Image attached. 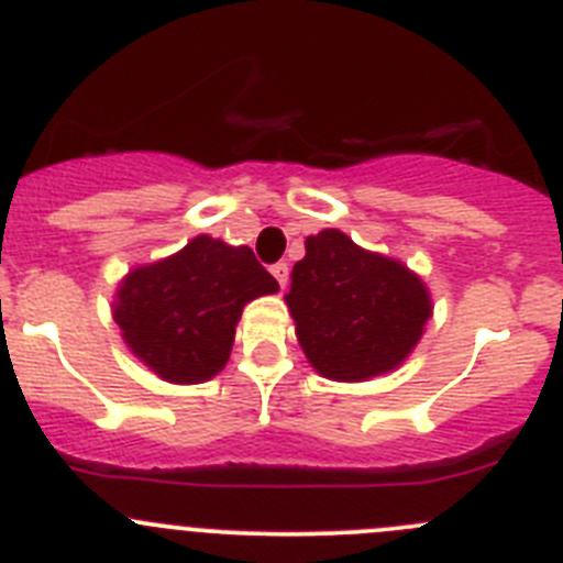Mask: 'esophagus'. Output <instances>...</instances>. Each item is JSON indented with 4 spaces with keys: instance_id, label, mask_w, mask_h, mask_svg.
<instances>
[{
    "instance_id": "34e87169",
    "label": "esophagus",
    "mask_w": 563,
    "mask_h": 563,
    "mask_svg": "<svg viewBox=\"0 0 563 563\" xmlns=\"http://www.w3.org/2000/svg\"><path fill=\"white\" fill-rule=\"evenodd\" d=\"M272 275H275V280L280 283V288H286V283H288V264H275V266H272Z\"/></svg>"
}]
</instances>
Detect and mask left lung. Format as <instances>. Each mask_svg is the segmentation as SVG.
I'll use <instances>...</instances> for the list:
<instances>
[{"mask_svg":"<svg viewBox=\"0 0 563 563\" xmlns=\"http://www.w3.org/2000/svg\"><path fill=\"white\" fill-rule=\"evenodd\" d=\"M286 306L308 364L339 383L372 380L402 366L433 317L417 272L335 228L306 239Z\"/></svg>","mask_w":563,"mask_h":563,"instance_id":"8db88e82","label":"left lung"}]
</instances>
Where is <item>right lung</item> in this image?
Instances as JSON below:
<instances>
[{"instance_id": "1", "label": "right lung", "mask_w": 563, "mask_h": 563, "mask_svg": "<svg viewBox=\"0 0 563 563\" xmlns=\"http://www.w3.org/2000/svg\"><path fill=\"white\" fill-rule=\"evenodd\" d=\"M275 291L280 286L250 246L202 233L175 255L130 269L115 288L113 319L141 364L194 386L224 369L246 302Z\"/></svg>"}]
</instances>
